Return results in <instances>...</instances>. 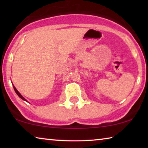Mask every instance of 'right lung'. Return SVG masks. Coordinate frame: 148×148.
<instances>
[{"instance_id": "right-lung-1", "label": "right lung", "mask_w": 148, "mask_h": 148, "mask_svg": "<svg viewBox=\"0 0 148 148\" xmlns=\"http://www.w3.org/2000/svg\"><path fill=\"white\" fill-rule=\"evenodd\" d=\"M14 90H15V91H16V93H17V95H18V96L20 97V98H21V99H23V100H24V101H26V99H25L24 98V97H23V96H22V95H21V94H20L19 93V91H17V90L16 89V87H15L14 86Z\"/></svg>"}]
</instances>
